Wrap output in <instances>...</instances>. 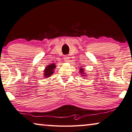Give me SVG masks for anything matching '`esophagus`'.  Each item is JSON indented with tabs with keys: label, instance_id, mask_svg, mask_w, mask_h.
Returning a JSON list of instances; mask_svg holds the SVG:
<instances>
[{
	"label": "esophagus",
	"instance_id": "1",
	"mask_svg": "<svg viewBox=\"0 0 132 132\" xmlns=\"http://www.w3.org/2000/svg\"><path fill=\"white\" fill-rule=\"evenodd\" d=\"M69 58H70V57H69L68 55H65V56L64 57V61H65V62H69Z\"/></svg>",
	"mask_w": 132,
	"mask_h": 132
}]
</instances>
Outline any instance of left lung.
Returning a JSON list of instances; mask_svg holds the SVG:
<instances>
[{
  "label": "left lung",
  "instance_id": "obj_1",
  "mask_svg": "<svg viewBox=\"0 0 132 132\" xmlns=\"http://www.w3.org/2000/svg\"><path fill=\"white\" fill-rule=\"evenodd\" d=\"M79 70H80V72H81V73H82V74H84V73H84V69H82V68H81ZM83 76H84V75H83Z\"/></svg>",
  "mask_w": 132,
  "mask_h": 132
}]
</instances>
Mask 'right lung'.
Listing matches in <instances>:
<instances>
[{
  "label": "right lung",
  "instance_id": "right-lung-1",
  "mask_svg": "<svg viewBox=\"0 0 132 132\" xmlns=\"http://www.w3.org/2000/svg\"><path fill=\"white\" fill-rule=\"evenodd\" d=\"M55 68V65L54 63H52L50 65L46 67L45 70H44V77H49L51 75V74L54 73V69Z\"/></svg>",
  "mask_w": 132,
  "mask_h": 132
}]
</instances>
